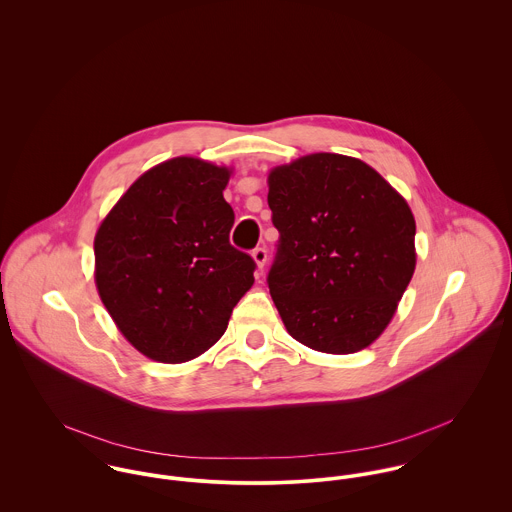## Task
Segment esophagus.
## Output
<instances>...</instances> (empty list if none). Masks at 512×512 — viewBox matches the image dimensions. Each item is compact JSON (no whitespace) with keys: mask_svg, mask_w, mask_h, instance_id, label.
Returning a JSON list of instances; mask_svg holds the SVG:
<instances>
[{"mask_svg":"<svg viewBox=\"0 0 512 512\" xmlns=\"http://www.w3.org/2000/svg\"><path fill=\"white\" fill-rule=\"evenodd\" d=\"M252 258H254V262L258 264V270H262L264 264H266V260H268V250H266L264 246H258V248L252 250Z\"/></svg>","mask_w":512,"mask_h":512,"instance_id":"esophagus-1","label":"esophagus"}]
</instances>
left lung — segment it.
<instances>
[{
  "label": "left lung",
  "instance_id": "obj_1",
  "mask_svg": "<svg viewBox=\"0 0 512 512\" xmlns=\"http://www.w3.org/2000/svg\"><path fill=\"white\" fill-rule=\"evenodd\" d=\"M268 183L280 238L266 280L288 333L321 353L365 349L416 268L408 203L361 159L337 153L276 167Z\"/></svg>",
  "mask_w": 512,
  "mask_h": 512
}]
</instances>
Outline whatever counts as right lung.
I'll list each match as a JSON object with an SVG mask.
<instances>
[{
    "label": "right lung",
    "instance_id": "add662e5",
    "mask_svg": "<svg viewBox=\"0 0 512 512\" xmlns=\"http://www.w3.org/2000/svg\"><path fill=\"white\" fill-rule=\"evenodd\" d=\"M228 177L195 157L169 159L144 173L96 232L100 299L153 361L185 363L211 349L254 284V258L228 240Z\"/></svg>",
    "mask_w": 512,
    "mask_h": 512
}]
</instances>
